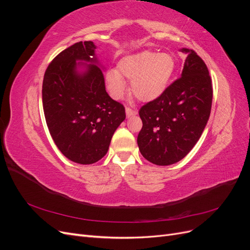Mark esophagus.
I'll return each instance as SVG.
<instances>
[{"label":"esophagus","mask_w":250,"mask_h":250,"mask_svg":"<svg viewBox=\"0 0 250 250\" xmlns=\"http://www.w3.org/2000/svg\"><path fill=\"white\" fill-rule=\"evenodd\" d=\"M126 116L127 117H132V116H135L138 113V111L135 109H131L130 107H126Z\"/></svg>","instance_id":"obj_1"}]
</instances>
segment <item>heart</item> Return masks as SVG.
Masks as SVG:
<instances>
[{"label":"heart","mask_w":250,"mask_h":250,"mask_svg":"<svg viewBox=\"0 0 250 250\" xmlns=\"http://www.w3.org/2000/svg\"><path fill=\"white\" fill-rule=\"evenodd\" d=\"M175 72V59L168 53L143 51L121 59L117 70L105 74L107 88L115 99H121L131 81V92L139 100L153 101L168 88Z\"/></svg>","instance_id":"1"}]
</instances>
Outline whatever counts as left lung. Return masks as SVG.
Returning a JSON list of instances; mask_svg holds the SVG:
<instances>
[{"mask_svg": "<svg viewBox=\"0 0 250 250\" xmlns=\"http://www.w3.org/2000/svg\"><path fill=\"white\" fill-rule=\"evenodd\" d=\"M181 77L157 99L143 105L138 135L141 154L157 166L179 162L198 142L210 115L213 87L207 64L190 49Z\"/></svg>", "mask_w": 250, "mask_h": 250, "instance_id": "8db88e82", "label": "left lung"}]
</instances>
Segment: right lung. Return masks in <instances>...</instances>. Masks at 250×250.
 Instances as JSON below:
<instances>
[{
    "label": "right lung",
    "instance_id": "obj_1",
    "mask_svg": "<svg viewBox=\"0 0 250 250\" xmlns=\"http://www.w3.org/2000/svg\"><path fill=\"white\" fill-rule=\"evenodd\" d=\"M95 50L90 41L74 43L52 60L42 81L51 137L66 158L81 165L94 164L107 153L113 133L126 118L123 105L106 93Z\"/></svg>",
    "mask_w": 250,
    "mask_h": 250
}]
</instances>
